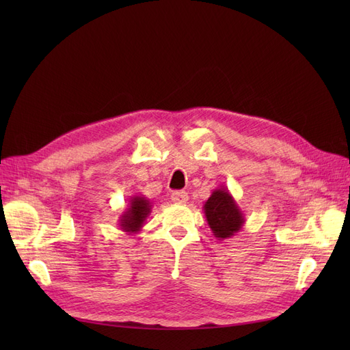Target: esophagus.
Returning <instances> with one entry per match:
<instances>
[{
    "mask_svg": "<svg viewBox=\"0 0 350 350\" xmlns=\"http://www.w3.org/2000/svg\"><path fill=\"white\" fill-rule=\"evenodd\" d=\"M171 198L176 204H185L188 201V194L185 191H174Z\"/></svg>",
    "mask_w": 350,
    "mask_h": 350,
    "instance_id": "obj_1",
    "label": "esophagus"
}]
</instances>
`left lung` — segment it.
<instances>
[{"label":"left lung","instance_id":"left-lung-1","mask_svg":"<svg viewBox=\"0 0 350 350\" xmlns=\"http://www.w3.org/2000/svg\"><path fill=\"white\" fill-rule=\"evenodd\" d=\"M207 224L217 239L232 238L245 224L243 211L225 187L216 188L203 206Z\"/></svg>","mask_w":350,"mask_h":350}]
</instances>
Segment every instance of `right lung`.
<instances>
[{"mask_svg":"<svg viewBox=\"0 0 350 350\" xmlns=\"http://www.w3.org/2000/svg\"><path fill=\"white\" fill-rule=\"evenodd\" d=\"M152 213V203L149 198L143 196H133L129 201V207H126L122 215L120 216L118 225L122 232L126 234H137L144 226L147 217Z\"/></svg>","mask_w":350,"mask_h":350,"instance_id":"add662e5","label":"right lung"}]
</instances>
